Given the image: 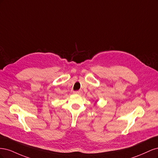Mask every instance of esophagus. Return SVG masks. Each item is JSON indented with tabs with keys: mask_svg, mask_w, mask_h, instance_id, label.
I'll return each instance as SVG.
<instances>
[{
	"mask_svg": "<svg viewBox=\"0 0 158 158\" xmlns=\"http://www.w3.org/2000/svg\"><path fill=\"white\" fill-rule=\"evenodd\" d=\"M74 94H81L82 93V91H81V90H79V91H76V92H74Z\"/></svg>",
	"mask_w": 158,
	"mask_h": 158,
	"instance_id": "1",
	"label": "esophagus"
}]
</instances>
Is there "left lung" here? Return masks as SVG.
<instances>
[{"label": "left lung", "instance_id": "left-lung-1", "mask_svg": "<svg viewBox=\"0 0 158 158\" xmlns=\"http://www.w3.org/2000/svg\"><path fill=\"white\" fill-rule=\"evenodd\" d=\"M98 102V101H97ZM97 102H95V104H94V106H96V103H97Z\"/></svg>", "mask_w": 158, "mask_h": 158}]
</instances>
